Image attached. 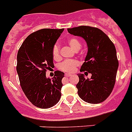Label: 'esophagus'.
Wrapping results in <instances>:
<instances>
[{"label":"esophagus","mask_w":132,"mask_h":132,"mask_svg":"<svg viewBox=\"0 0 132 132\" xmlns=\"http://www.w3.org/2000/svg\"><path fill=\"white\" fill-rule=\"evenodd\" d=\"M71 76V74H70V73H65V76H67V77H69V76Z\"/></svg>","instance_id":"34e87169"}]
</instances>
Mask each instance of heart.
Listing matches in <instances>:
<instances>
[{
  "mask_svg": "<svg viewBox=\"0 0 132 132\" xmlns=\"http://www.w3.org/2000/svg\"><path fill=\"white\" fill-rule=\"evenodd\" d=\"M67 43L69 46L74 51L78 52L81 48V43L76 37H70L67 40ZM52 56L54 59L58 60L60 58V47L58 44H56L52 48ZM79 65L78 61L76 60H66L63 61L59 65V68L61 70L65 72L71 73L75 71V69Z\"/></svg>",
  "mask_w": 132,
  "mask_h": 132,
  "instance_id": "obj_1",
  "label": "heart"
}]
</instances>
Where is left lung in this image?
Returning <instances> with one entry per match:
<instances>
[{
	"label": "left lung",
	"mask_w": 132,
	"mask_h": 132,
	"mask_svg": "<svg viewBox=\"0 0 132 132\" xmlns=\"http://www.w3.org/2000/svg\"><path fill=\"white\" fill-rule=\"evenodd\" d=\"M70 34L83 38L88 47L80 72L91 74L86 79L83 73H78V94L84 102L100 104L110 95L115 84L119 67L115 46L102 30L88 26L68 28Z\"/></svg>",
	"instance_id": "left-lung-1"
}]
</instances>
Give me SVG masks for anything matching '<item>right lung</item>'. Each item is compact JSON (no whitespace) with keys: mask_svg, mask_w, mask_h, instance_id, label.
Wrapping results in <instances>:
<instances>
[{"mask_svg":"<svg viewBox=\"0 0 132 132\" xmlns=\"http://www.w3.org/2000/svg\"><path fill=\"white\" fill-rule=\"evenodd\" d=\"M44 28L31 33L24 40L17 56V72L22 89L28 100L39 108H50L59 102L65 73L56 71L47 78V69L54 66L52 48L63 32Z\"/></svg>","mask_w":132,"mask_h":132,"instance_id":"right-lung-1","label":"right lung"}]
</instances>
